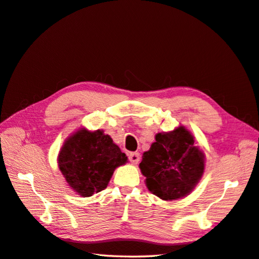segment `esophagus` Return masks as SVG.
I'll list each match as a JSON object with an SVG mask.
<instances>
[{"instance_id":"obj_1","label":"esophagus","mask_w":259,"mask_h":259,"mask_svg":"<svg viewBox=\"0 0 259 259\" xmlns=\"http://www.w3.org/2000/svg\"><path fill=\"white\" fill-rule=\"evenodd\" d=\"M128 158H129V161L131 162V163L138 164V163H139V161H140V154L138 152H131V153H129Z\"/></svg>"}]
</instances>
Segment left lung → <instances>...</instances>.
Returning <instances> with one entry per match:
<instances>
[{"mask_svg":"<svg viewBox=\"0 0 259 259\" xmlns=\"http://www.w3.org/2000/svg\"><path fill=\"white\" fill-rule=\"evenodd\" d=\"M146 184L162 200L188 195L204 172V153L194 147V139L184 127L155 136L139 164Z\"/></svg>","mask_w":259,"mask_h":259,"instance_id":"left-lung-1","label":"left lung"}]
</instances>
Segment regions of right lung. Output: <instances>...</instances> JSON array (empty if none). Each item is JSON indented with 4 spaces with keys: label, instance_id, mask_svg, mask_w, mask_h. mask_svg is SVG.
<instances>
[{
    "label": "right lung",
    "instance_id": "obj_1",
    "mask_svg": "<svg viewBox=\"0 0 259 259\" xmlns=\"http://www.w3.org/2000/svg\"><path fill=\"white\" fill-rule=\"evenodd\" d=\"M125 162V154L102 130H78L66 140L58 155L66 181L85 197L105 190L116 167Z\"/></svg>",
    "mask_w": 259,
    "mask_h": 259
}]
</instances>
